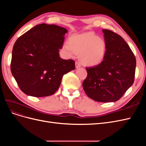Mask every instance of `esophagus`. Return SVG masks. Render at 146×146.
<instances>
[{"label": "esophagus", "mask_w": 146, "mask_h": 146, "mask_svg": "<svg viewBox=\"0 0 146 146\" xmlns=\"http://www.w3.org/2000/svg\"><path fill=\"white\" fill-rule=\"evenodd\" d=\"M80 66H81L80 63L78 62V61H76V67L77 68H80Z\"/></svg>", "instance_id": "obj_1"}]
</instances>
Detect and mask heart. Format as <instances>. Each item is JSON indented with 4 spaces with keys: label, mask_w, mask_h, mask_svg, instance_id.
<instances>
[{
    "label": "heart",
    "mask_w": 146,
    "mask_h": 146,
    "mask_svg": "<svg viewBox=\"0 0 146 146\" xmlns=\"http://www.w3.org/2000/svg\"><path fill=\"white\" fill-rule=\"evenodd\" d=\"M64 50L71 56L80 54L82 63L86 66L98 65L105 58L107 50L106 42L92 32L73 35L69 42H64Z\"/></svg>",
    "instance_id": "b5f03b06"
}]
</instances>
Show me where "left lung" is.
Returning a JSON list of instances; mask_svg holds the SVG:
<instances>
[{
	"instance_id": "1",
	"label": "left lung",
	"mask_w": 146,
	"mask_h": 146,
	"mask_svg": "<svg viewBox=\"0 0 146 146\" xmlns=\"http://www.w3.org/2000/svg\"><path fill=\"white\" fill-rule=\"evenodd\" d=\"M107 46L104 60L96 66L86 68L83 90L90 98L99 102L120 99L135 80L136 58L120 35L102 30Z\"/></svg>"
}]
</instances>
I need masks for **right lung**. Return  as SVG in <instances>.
I'll use <instances>...</instances> for the list:
<instances>
[{
	"label": "right lung",
	"instance_id": "obj_1",
	"mask_svg": "<svg viewBox=\"0 0 146 146\" xmlns=\"http://www.w3.org/2000/svg\"><path fill=\"white\" fill-rule=\"evenodd\" d=\"M67 29L41 24L21 36L12 50L11 71L21 90L41 98L54 94L66 73L76 68L72 60L59 55Z\"/></svg>",
	"mask_w": 146,
	"mask_h": 146
}]
</instances>
